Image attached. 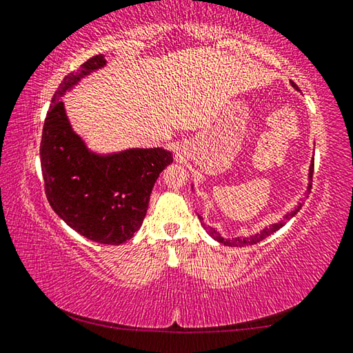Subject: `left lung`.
Masks as SVG:
<instances>
[{"label": "left lung", "instance_id": "left-lung-1", "mask_svg": "<svg viewBox=\"0 0 353 353\" xmlns=\"http://www.w3.org/2000/svg\"><path fill=\"white\" fill-rule=\"evenodd\" d=\"M292 85H293L294 88H296V85H294V83H292ZM313 167H314V159L312 161L310 169H308V186H307V192H305V195H304V199H301L299 205L296 206L292 212H288V214L285 215V217H283V220L277 221V223L270 225L268 228H265V230H262L261 232L254 234V236H250V237H234V239H225V237H221V236H220V232H219L217 230H215V228L206 225L205 221H203V217H200V215H199V219H200V221H201L203 228H205L206 232H208L209 236H211L214 240H217L219 243H223V245H226V246H236V248H240V246H248V245H254V243L262 242L263 239H267L268 236H271V234L276 232L277 230H281V228H282L283 225H285V221H287V220H290L292 217H294V215L299 212V209L302 208V205H304V201L308 199V194H310V190H312Z\"/></svg>", "mask_w": 353, "mask_h": 353}]
</instances>
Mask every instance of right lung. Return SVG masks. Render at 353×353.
Wrapping results in <instances>:
<instances>
[{
  "instance_id": "add662e5",
  "label": "right lung",
  "mask_w": 353,
  "mask_h": 353,
  "mask_svg": "<svg viewBox=\"0 0 353 353\" xmlns=\"http://www.w3.org/2000/svg\"><path fill=\"white\" fill-rule=\"evenodd\" d=\"M105 65L102 54L94 55L60 83L43 125L40 161L54 212L92 242L121 245L141 228L153 184L173 157L163 147L101 154L74 132L61 97Z\"/></svg>"
}]
</instances>
